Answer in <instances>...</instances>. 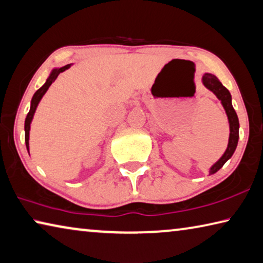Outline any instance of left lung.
Listing matches in <instances>:
<instances>
[{
    "label": "left lung",
    "mask_w": 263,
    "mask_h": 263,
    "mask_svg": "<svg viewBox=\"0 0 263 263\" xmlns=\"http://www.w3.org/2000/svg\"><path fill=\"white\" fill-rule=\"evenodd\" d=\"M201 82L203 86L212 91L216 98L221 102V105L223 106L224 112H226L227 118H228V124H229V138H228V145L224 153L221 156V158L211 166L210 168V176L218 172V171L222 167V166L226 164V161L231 159L233 154H234L236 146H237V141H239V118H237V115L234 110V107L232 105V96L231 92L224 87L221 82L219 81L218 77L214 76L213 73L210 72H205L202 74Z\"/></svg>",
    "instance_id": "left-lung-1"
}]
</instances>
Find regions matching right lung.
I'll return each mask as SVG.
<instances>
[{
  "mask_svg": "<svg viewBox=\"0 0 263 263\" xmlns=\"http://www.w3.org/2000/svg\"><path fill=\"white\" fill-rule=\"evenodd\" d=\"M71 65L72 64H68V65L62 66V68H53L51 70V72H50L49 77L47 78V81H45L44 84L42 85L40 89L36 91V92L34 93V96H32L31 102H30V110H29L28 115H27V118H26V122H24V132H26V145H27L28 152H29V136H30V124L32 122V118H34V115H35V112H36L37 106H39V104L41 102V99L43 98V96L48 91L49 86L51 85L52 83L56 81V78L58 77V74H60L61 72L65 71V70H68Z\"/></svg>",
  "mask_w": 263,
  "mask_h": 263,
  "instance_id": "obj_1",
  "label": "right lung"
}]
</instances>
